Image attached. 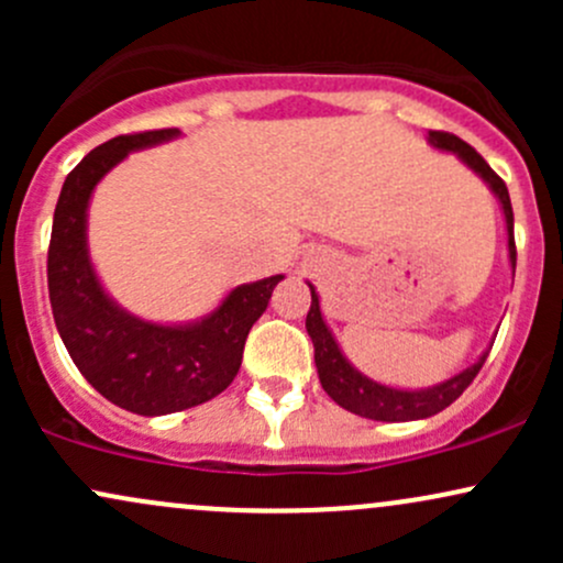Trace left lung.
<instances>
[{"mask_svg":"<svg viewBox=\"0 0 563 563\" xmlns=\"http://www.w3.org/2000/svg\"><path fill=\"white\" fill-rule=\"evenodd\" d=\"M429 142L439 151L455 153L468 169H474L484 183L489 185V190L500 198L503 214H506V228H508V256L510 267L516 269V241H514V209H510V196L508 187L497 174L489 169V164L484 161L468 142L450 132H429ZM312 290V307L307 312V333L314 344V365H318V376L322 389L328 391V397L333 399L335 405H341L344 410L354 412V416L371 418V421H386V423H402V421H421V418L437 416L444 407H450L461 397L463 391L468 389L471 380L476 378V373L482 371L484 360H487V352L476 360L474 365L466 367L463 373L452 376L450 380H442V384L429 386V389L418 391H405V389H391V386L376 384L360 371H354L349 365V360L341 354L339 344H335L333 333L328 331L325 320L320 314V299Z\"/></svg>","mask_w":563,"mask_h":563,"instance_id":"8db88e82","label":"left lung"}]
</instances>
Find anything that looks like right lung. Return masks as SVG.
I'll list each match as a JSON object with an SVG mask.
<instances>
[{
	"instance_id": "right-lung-1",
	"label": "right lung",
	"mask_w": 563,
	"mask_h": 563,
	"mask_svg": "<svg viewBox=\"0 0 563 563\" xmlns=\"http://www.w3.org/2000/svg\"><path fill=\"white\" fill-rule=\"evenodd\" d=\"M179 129L121 134L102 142L63 183L47 254L55 325L81 376L113 405L166 416L214 399L241 371L251 325L283 275L230 290L209 318L156 325L124 312L97 280L87 251V206L95 185L132 151L177 137Z\"/></svg>"
}]
</instances>
